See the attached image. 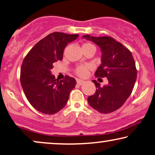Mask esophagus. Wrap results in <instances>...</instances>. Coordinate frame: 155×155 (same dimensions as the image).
I'll use <instances>...</instances> for the list:
<instances>
[{"mask_svg": "<svg viewBox=\"0 0 155 155\" xmlns=\"http://www.w3.org/2000/svg\"><path fill=\"white\" fill-rule=\"evenodd\" d=\"M77 83L78 85H79V86H81V85H82L83 84H84V81L81 80V79H77Z\"/></svg>", "mask_w": 155, "mask_h": 155, "instance_id": "1", "label": "esophagus"}]
</instances>
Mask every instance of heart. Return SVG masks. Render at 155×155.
I'll return each mask as SVG.
<instances>
[{
  "instance_id": "1",
  "label": "heart",
  "mask_w": 155,
  "mask_h": 155,
  "mask_svg": "<svg viewBox=\"0 0 155 155\" xmlns=\"http://www.w3.org/2000/svg\"><path fill=\"white\" fill-rule=\"evenodd\" d=\"M89 48H95V46L92 44V43L89 42L84 43L82 45L83 50ZM90 69H91V67L89 66V65H86V64L78 65V66L76 67V68L74 69V72L78 76V77H84L88 74V72Z\"/></svg>"
}]
</instances>
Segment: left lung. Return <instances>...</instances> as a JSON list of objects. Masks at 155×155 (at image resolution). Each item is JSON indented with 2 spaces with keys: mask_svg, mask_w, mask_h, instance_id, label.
<instances>
[{
  "mask_svg": "<svg viewBox=\"0 0 155 155\" xmlns=\"http://www.w3.org/2000/svg\"><path fill=\"white\" fill-rule=\"evenodd\" d=\"M97 44L102 51V64L95 71L97 78L107 77L108 84L101 87L92 81L96 91L88 97V104L102 114L114 112L131 94L137 78V69L130 51L110 36H83Z\"/></svg>",
  "mask_w": 155,
  "mask_h": 155,
  "instance_id": "obj_1",
  "label": "left lung"
}]
</instances>
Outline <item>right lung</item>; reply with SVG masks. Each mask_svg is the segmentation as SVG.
<instances>
[{"instance_id":"1","label":"right lung","mask_w":155,"mask_h":155,"mask_svg":"<svg viewBox=\"0 0 155 155\" xmlns=\"http://www.w3.org/2000/svg\"><path fill=\"white\" fill-rule=\"evenodd\" d=\"M78 36L53 32L39 41L24 59L20 71L21 87L28 101L39 112L54 114L66 105L77 81L69 76L59 81L51 70L54 63L62 60L68 43Z\"/></svg>"}]
</instances>
